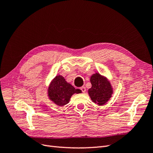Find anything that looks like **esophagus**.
<instances>
[{
  "instance_id": "1",
  "label": "esophagus",
  "mask_w": 153,
  "mask_h": 153,
  "mask_svg": "<svg viewBox=\"0 0 153 153\" xmlns=\"http://www.w3.org/2000/svg\"><path fill=\"white\" fill-rule=\"evenodd\" d=\"M80 89L82 91V92H85L86 91V89H85V87H80Z\"/></svg>"
}]
</instances>
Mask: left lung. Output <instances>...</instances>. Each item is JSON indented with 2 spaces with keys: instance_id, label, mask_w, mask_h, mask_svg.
<instances>
[{
  "instance_id": "left-lung-1",
  "label": "left lung",
  "mask_w": 153,
  "mask_h": 153,
  "mask_svg": "<svg viewBox=\"0 0 153 153\" xmlns=\"http://www.w3.org/2000/svg\"><path fill=\"white\" fill-rule=\"evenodd\" d=\"M91 83L92 87L88 91L92 101L100 105L107 102L112 94V89L108 80L99 73H96L91 77Z\"/></svg>"
}]
</instances>
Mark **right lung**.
<instances>
[{"label": "right lung", "instance_id": "right-lung-1", "mask_svg": "<svg viewBox=\"0 0 153 153\" xmlns=\"http://www.w3.org/2000/svg\"><path fill=\"white\" fill-rule=\"evenodd\" d=\"M80 92V89H75V87L67 83L65 79L60 75L54 78L48 88L50 99L59 106L67 104L73 94Z\"/></svg>", "mask_w": 153, "mask_h": 153}]
</instances>
